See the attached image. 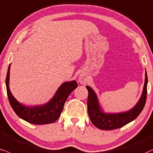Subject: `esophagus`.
Here are the masks:
<instances>
[{
	"label": "esophagus",
	"instance_id": "1",
	"mask_svg": "<svg viewBox=\"0 0 153 153\" xmlns=\"http://www.w3.org/2000/svg\"><path fill=\"white\" fill-rule=\"evenodd\" d=\"M80 82H84L85 79L82 78V77H80Z\"/></svg>",
	"mask_w": 153,
	"mask_h": 153
}]
</instances>
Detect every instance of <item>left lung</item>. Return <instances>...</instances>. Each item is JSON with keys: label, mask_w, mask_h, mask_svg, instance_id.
Segmentation results:
<instances>
[{"label": "left lung", "mask_w": 153, "mask_h": 153, "mask_svg": "<svg viewBox=\"0 0 153 153\" xmlns=\"http://www.w3.org/2000/svg\"><path fill=\"white\" fill-rule=\"evenodd\" d=\"M148 76L145 73V81L143 94L137 104L132 109L126 113L105 114L101 111L95 92L89 86H86L88 91V113L91 122L100 130H114L122 128L135 120L144 108L147 99Z\"/></svg>", "instance_id": "left-lung-1"}]
</instances>
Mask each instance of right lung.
<instances>
[{
  "instance_id": "1",
  "label": "right lung",
  "mask_w": 153,
  "mask_h": 153,
  "mask_svg": "<svg viewBox=\"0 0 153 153\" xmlns=\"http://www.w3.org/2000/svg\"><path fill=\"white\" fill-rule=\"evenodd\" d=\"M9 73H10V65L8 67L6 79H5L7 95H8L9 102L18 117L33 124H49L56 121L62 113L64 104L69 95L73 90L78 87V84L75 80L64 82L58 88V91L52 100L46 105L43 106L34 107V108H27L20 104L10 93L8 86Z\"/></svg>"
}]
</instances>
